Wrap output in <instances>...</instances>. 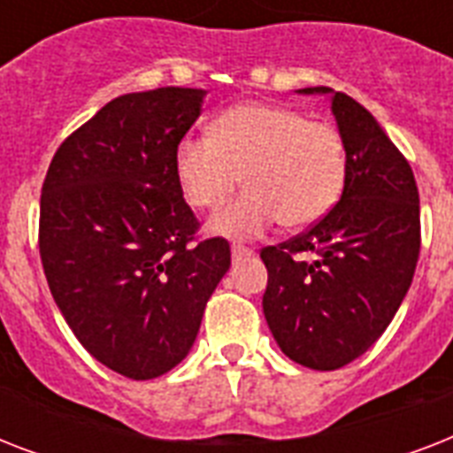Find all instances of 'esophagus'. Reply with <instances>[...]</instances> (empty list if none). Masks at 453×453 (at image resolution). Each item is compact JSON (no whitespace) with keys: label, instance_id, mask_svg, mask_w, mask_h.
Wrapping results in <instances>:
<instances>
[{"label":"esophagus","instance_id":"34e87169","mask_svg":"<svg viewBox=\"0 0 453 453\" xmlns=\"http://www.w3.org/2000/svg\"><path fill=\"white\" fill-rule=\"evenodd\" d=\"M254 256V249L242 247V244H233V261H242V258H249Z\"/></svg>","mask_w":453,"mask_h":453}]
</instances>
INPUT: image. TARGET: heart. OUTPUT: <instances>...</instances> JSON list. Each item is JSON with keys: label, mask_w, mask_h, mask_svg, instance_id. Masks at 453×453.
Instances as JSON below:
<instances>
[{"label": "heart", "mask_w": 453, "mask_h": 453, "mask_svg": "<svg viewBox=\"0 0 453 453\" xmlns=\"http://www.w3.org/2000/svg\"><path fill=\"white\" fill-rule=\"evenodd\" d=\"M188 202L216 211L244 178L247 190L213 219L230 237H256L273 223L305 227L326 216L348 176L343 136L294 108L247 103L211 124V138L190 136L176 152Z\"/></svg>", "instance_id": "heart-1"}]
</instances>
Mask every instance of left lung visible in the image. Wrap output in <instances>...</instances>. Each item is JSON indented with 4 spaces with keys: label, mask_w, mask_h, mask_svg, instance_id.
I'll list each match as a JSON object with an SVG mask.
<instances>
[{
    "label": "left lung",
    "mask_w": 453,
    "mask_h": 453,
    "mask_svg": "<svg viewBox=\"0 0 453 453\" xmlns=\"http://www.w3.org/2000/svg\"><path fill=\"white\" fill-rule=\"evenodd\" d=\"M331 110L348 150L341 199L308 230L261 249L270 331L287 357L317 372L350 365L379 341L421 251L418 188L407 157L355 98L336 91Z\"/></svg>",
    "instance_id": "8db88e82"
}]
</instances>
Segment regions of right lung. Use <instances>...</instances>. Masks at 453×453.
<instances>
[{
    "label": "right lung",
    "instance_id": "add662e5",
    "mask_svg": "<svg viewBox=\"0 0 453 453\" xmlns=\"http://www.w3.org/2000/svg\"><path fill=\"white\" fill-rule=\"evenodd\" d=\"M202 88L119 96L53 155L39 202V256L80 343L127 379L162 376L188 355L230 244L202 237L176 152Z\"/></svg>",
    "mask_w": 453,
    "mask_h": 453
}]
</instances>
